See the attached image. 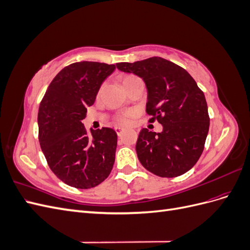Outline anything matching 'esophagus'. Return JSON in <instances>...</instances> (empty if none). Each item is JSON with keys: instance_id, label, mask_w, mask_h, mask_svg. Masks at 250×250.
Returning a JSON list of instances; mask_svg holds the SVG:
<instances>
[{"instance_id": "esophagus-1", "label": "esophagus", "mask_w": 250, "mask_h": 250, "mask_svg": "<svg viewBox=\"0 0 250 250\" xmlns=\"http://www.w3.org/2000/svg\"><path fill=\"white\" fill-rule=\"evenodd\" d=\"M115 129H116V131H117V133L120 135L121 133H122V131L124 130V128L123 127H120V126H117L116 128H115Z\"/></svg>"}]
</instances>
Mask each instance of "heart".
<instances>
[{
  "label": "heart",
  "mask_w": 250,
  "mask_h": 250,
  "mask_svg": "<svg viewBox=\"0 0 250 250\" xmlns=\"http://www.w3.org/2000/svg\"><path fill=\"white\" fill-rule=\"evenodd\" d=\"M134 78H137V77H134V76H128V77H126L125 79H124V81H123V84L125 82H127V81H129V80H131V79H134ZM134 116V112L133 111H127V112H124L123 115H120V116H118L117 117V121L119 123H121V124H128L130 122V119L132 118Z\"/></svg>",
  "instance_id": "obj_1"
}]
</instances>
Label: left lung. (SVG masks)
Returning a JSON list of instances; mask_svg holds the SVG:
<instances>
[{
    "instance_id": "8db88e82",
    "label": "left lung",
    "mask_w": 250,
    "mask_h": 250,
    "mask_svg": "<svg viewBox=\"0 0 250 250\" xmlns=\"http://www.w3.org/2000/svg\"><path fill=\"white\" fill-rule=\"evenodd\" d=\"M137 75L147 87L146 111L162 132L141 130L137 154L143 167L160 177H176L194 167L206 143L209 118L202 90L185 69L162 57L117 63Z\"/></svg>"
}]
</instances>
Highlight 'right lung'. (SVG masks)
<instances>
[{"label": "right lung", "mask_w": 250, "mask_h": 250, "mask_svg": "<svg viewBox=\"0 0 250 250\" xmlns=\"http://www.w3.org/2000/svg\"><path fill=\"white\" fill-rule=\"evenodd\" d=\"M115 64L95 62L65 66L52 80L40 105L39 139L53 173L64 184L89 188L111 172L118 135L108 127L88 135L82 120Z\"/></svg>", "instance_id": "1"}]
</instances>
